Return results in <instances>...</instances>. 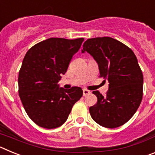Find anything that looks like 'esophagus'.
I'll list each match as a JSON object with an SVG mask.
<instances>
[{
  "instance_id": "obj_1",
  "label": "esophagus",
  "mask_w": 155,
  "mask_h": 155,
  "mask_svg": "<svg viewBox=\"0 0 155 155\" xmlns=\"http://www.w3.org/2000/svg\"><path fill=\"white\" fill-rule=\"evenodd\" d=\"M90 93H91V91H88V90L83 89V95H84V96H86L87 94H89Z\"/></svg>"
}]
</instances>
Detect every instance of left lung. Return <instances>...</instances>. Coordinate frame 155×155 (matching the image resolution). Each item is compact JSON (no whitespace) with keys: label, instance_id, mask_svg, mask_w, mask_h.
Here are the masks:
<instances>
[{"label":"left lung","instance_id":"1","mask_svg":"<svg viewBox=\"0 0 155 155\" xmlns=\"http://www.w3.org/2000/svg\"><path fill=\"white\" fill-rule=\"evenodd\" d=\"M85 51L98 64L99 77L109 81L105 96L98 91L92 92L98 101L89 108L91 118L106 128L124 125L136 113L143 97V74L136 56L111 37L87 39L81 50Z\"/></svg>","mask_w":155,"mask_h":155}]
</instances>
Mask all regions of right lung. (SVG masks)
Here are the masks:
<instances>
[{"mask_svg":"<svg viewBox=\"0 0 155 155\" xmlns=\"http://www.w3.org/2000/svg\"><path fill=\"white\" fill-rule=\"evenodd\" d=\"M83 41L50 38L30 48L25 56L18 74L19 97L29 118L39 127H61L82 97L80 87L66 90L58 82Z\"/></svg>","mask_w":155,"mask_h":155,"instance_id":"right-lung-1","label":"right lung"}]
</instances>
